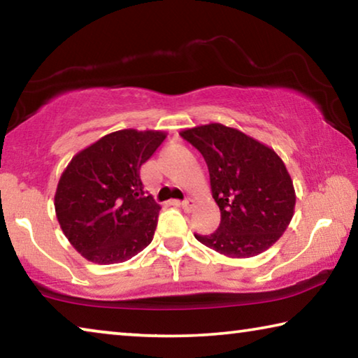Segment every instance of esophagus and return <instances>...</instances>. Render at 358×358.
<instances>
[{"instance_id":"esophagus-1","label":"esophagus","mask_w":358,"mask_h":358,"mask_svg":"<svg viewBox=\"0 0 358 358\" xmlns=\"http://www.w3.org/2000/svg\"><path fill=\"white\" fill-rule=\"evenodd\" d=\"M194 203H196V201H192V199H185L183 202H180V205L183 207L185 211H191L192 207H194Z\"/></svg>"}]
</instances>
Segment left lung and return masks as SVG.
I'll return each mask as SVG.
<instances>
[{"label":"left lung","mask_w":358,"mask_h":358,"mask_svg":"<svg viewBox=\"0 0 358 358\" xmlns=\"http://www.w3.org/2000/svg\"><path fill=\"white\" fill-rule=\"evenodd\" d=\"M203 156L213 199L221 211L217 230L194 234L227 257H254L276 243L294 216L295 191L280 156L266 145L220 123L180 132Z\"/></svg>","instance_id":"8db88e82"}]
</instances>
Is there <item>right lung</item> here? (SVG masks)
I'll return each mask as SVG.
<instances>
[{
	"label": "right lung",
	"instance_id": "1",
	"mask_svg": "<svg viewBox=\"0 0 358 358\" xmlns=\"http://www.w3.org/2000/svg\"><path fill=\"white\" fill-rule=\"evenodd\" d=\"M164 138L161 131L123 129L72 157L58 181L55 211L85 259L120 264L151 243L161 207L145 196L141 167Z\"/></svg>",
	"mask_w": 358,
	"mask_h": 358
}]
</instances>
